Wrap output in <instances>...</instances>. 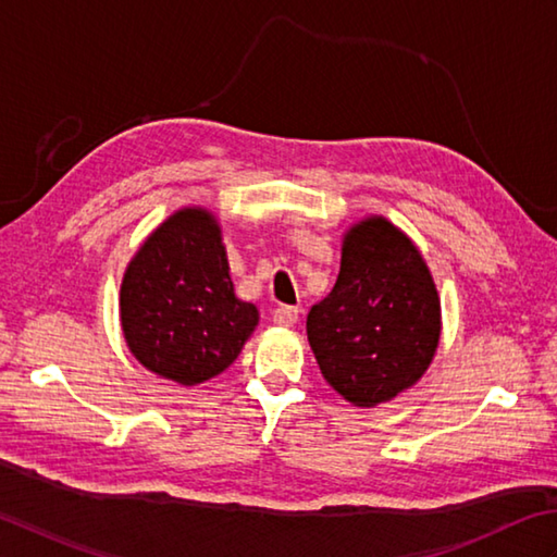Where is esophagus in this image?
Wrapping results in <instances>:
<instances>
[{"label": "esophagus", "instance_id": "obj_1", "mask_svg": "<svg viewBox=\"0 0 557 557\" xmlns=\"http://www.w3.org/2000/svg\"><path fill=\"white\" fill-rule=\"evenodd\" d=\"M295 322H298V308H293V305H281L274 310V324L293 326Z\"/></svg>", "mask_w": 557, "mask_h": 557}]
</instances>
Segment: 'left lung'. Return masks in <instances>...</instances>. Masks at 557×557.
Here are the masks:
<instances>
[{"label":"left lung","instance_id":"left-lung-1","mask_svg":"<svg viewBox=\"0 0 557 557\" xmlns=\"http://www.w3.org/2000/svg\"><path fill=\"white\" fill-rule=\"evenodd\" d=\"M440 329L437 288L416 245L382 215L350 225L334 288L308 314L324 380L354 406L392 401L423 377Z\"/></svg>","mask_w":557,"mask_h":557}]
</instances>
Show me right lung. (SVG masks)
<instances>
[{"mask_svg":"<svg viewBox=\"0 0 557 557\" xmlns=\"http://www.w3.org/2000/svg\"><path fill=\"white\" fill-rule=\"evenodd\" d=\"M120 320L132 356L185 387L240 356L259 312L235 295L213 213L180 209L146 237L124 271Z\"/></svg>","mask_w":557,"mask_h":557,"instance_id":"add662e5","label":"right lung"}]
</instances>
